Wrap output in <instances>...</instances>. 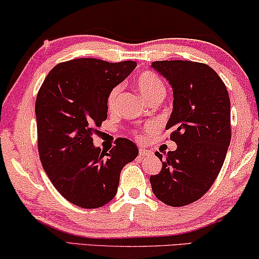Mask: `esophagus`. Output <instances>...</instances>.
Returning a JSON list of instances; mask_svg holds the SVG:
<instances>
[{"mask_svg": "<svg viewBox=\"0 0 259 259\" xmlns=\"http://www.w3.org/2000/svg\"><path fill=\"white\" fill-rule=\"evenodd\" d=\"M140 154L141 157H148V156H151L152 155V151L151 150H147V149H140Z\"/></svg>", "mask_w": 259, "mask_h": 259, "instance_id": "34e87169", "label": "esophagus"}]
</instances>
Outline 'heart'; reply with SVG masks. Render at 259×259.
<instances>
[{
  "label": "heart",
  "instance_id": "b5f03b06",
  "mask_svg": "<svg viewBox=\"0 0 259 259\" xmlns=\"http://www.w3.org/2000/svg\"><path fill=\"white\" fill-rule=\"evenodd\" d=\"M136 87L142 95H143L145 100L149 102L152 100H163V97L165 96V88L161 78L157 75L154 74L151 71H145L136 78ZM122 87L117 85L111 90L110 94L108 96V107L114 108L117 102V98L121 93ZM141 137V136H138Z\"/></svg>",
  "mask_w": 259,
  "mask_h": 259
}]
</instances>
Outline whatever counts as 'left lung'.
<instances>
[{"label":"left lung","mask_w":259,"mask_h":259,"mask_svg":"<svg viewBox=\"0 0 259 259\" xmlns=\"http://www.w3.org/2000/svg\"><path fill=\"white\" fill-rule=\"evenodd\" d=\"M172 88V112L165 129L177 144L165 154L162 170L150 177L156 197L171 206L197 201L223 166L231 140L230 98L209 65L191 61L151 63ZM161 159L163 156L156 154Z\"/></svg>","instance_id":"1"}]
</instances>
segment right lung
Masks as SVG:
<instances>
[{
    "instance_id": "add662e5",
    "label": "right lung",
    "mask_w": 259,
    "mask_h": 259,
    "mask_svg": "<svg viewBox=\"0 0 259 259\" xmlns=\"http://www.w3.org/2000/svg\"><path fill=\"white\" fill-rule=\"evenodd\" d=\"M134 61L109 63L76 58L57 64L36 98L38 152L43 169L56 190L75 205L96 209L115 197L123 166L138 149L118 138L102 151L93 135L107 118L108 96L136 68Z\"/></svg>"
}]
</instances>
